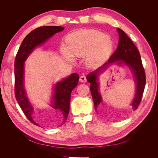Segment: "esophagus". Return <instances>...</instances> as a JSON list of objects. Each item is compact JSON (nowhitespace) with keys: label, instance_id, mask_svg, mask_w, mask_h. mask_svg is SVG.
I'll return each instance as SVG.
<instances>
[{"label":"esophagus","instance_id":"34e87169","mask_svg":"<svg viewBox=\"0 0 158 158\" xmlns=\"http://www.w3.org/2000/svg\"><path fill=\"white\" fill-rule=\"evenodd\" d=\"M80 81L81 82H85L87 81V79H86V76H85V75H82L80 77Z\"/></svg>","mask_w":158,"mask_h":158}]
</instances>
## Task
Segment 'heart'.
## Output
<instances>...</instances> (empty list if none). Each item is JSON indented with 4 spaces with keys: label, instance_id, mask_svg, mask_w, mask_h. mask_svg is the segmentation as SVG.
<instances>
[{
    "label": "heart",
    "instance_id": "heart-1",
    "mask_svg": "<svg viewBox=\"0 0 158 158\" xmlns=\"http://www.w3.org/2000/svg\"><path fill=\"white\" fill-rule=\"evenodd\" d=\"M68 47L62 51L66 59L71 60L73 54L78 57L88 55L87 63L91 66L102 64L111 53L113 42L111 38L103 32L95 30H81L69 36Z\"/></svg>",
    "mask_w": 158,
    "mask_h": 158
}]
</instances>
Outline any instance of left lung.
<instances>
[{"label":"left lung","instance_id":"obj_1","mask_svg":"<svg viewBox=\"0 0 158 158\" xmlns=\"http://www.w3.org/2000/svg\"><path fill=\"white\" fill-rule=\"evenodd\" d=\"M117 31L119 37L118 45L116 51L110 57L108 62L87 76V80L90 83V91L94 102L95 111H97V109L101 111L102 106L100 103L102 102V96L99 92L98 76L113 63L121 65L123 64H126L132 72L136 85L135 96L131 103L134 111L137 109L139 106L144 93L146 85V74L139 51L124 31L120 28H118Z\"/></svg>","mask_w":158,"mask_h":158}]
</instances>
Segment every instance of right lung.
I'll return each instance as SVG.
<instances>
[{
	"mask_svg": "<svg viewBox=\"0 0 158 158\" xmlns=\"http://www.w3.org/2000/svg\"><path fill=\"white\" fill-rule=\"evenodd\" d=\"M64 30L61 26H41L31 31L23 40L16 56L14 63L15 97L19 106L29 121L35 125H40L33 118V107L27 99L23 84L24 62L36 47L45 43L55 33ZM79 75L73 73L69 77L57 82L54 88L52 107L59 110L63 115L61 125L66 122L69 113L71 92L78 85Z\"/></svg>",
	"mask_w": 158,
	"mask_h": 158,
	"instance_id": "obj_1",
	"label": "right lung"
}]
</instances>
